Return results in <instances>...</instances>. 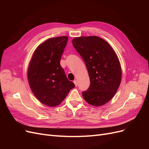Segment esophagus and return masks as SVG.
<instances>
[{"label":"esophagus","mask_w":149,"mask_h":149,"mask_svg":"<svg viewBox=\"0 0 149 149\" xmlns=\"http://www.w3.org/2000/svg\"><path fill=\"white\" fill-rule=\"evenodd\" d=\"M73 82H74V83L76 86H78V82H77V81H76V80H74Z\"/></svg>","instance_id":"34e87169"}]
</instances>
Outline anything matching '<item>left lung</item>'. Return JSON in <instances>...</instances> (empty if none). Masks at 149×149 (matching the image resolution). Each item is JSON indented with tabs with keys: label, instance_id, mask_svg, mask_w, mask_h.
Instances as JSON below:
<instances>
[{
	"label": "left lung",
	"instance_id": "1",
	"mask_svg": "<svg viewBox=\"0 0 149 149\" xmlns=\"http://www.w3.org/2000/svg\"><path fill=\"white\" fill-rule=\"evenodd\" d=\"M72 43L83 59L90 79L83 98L94 106L105 104L114 97L121 81L122 70L118 57L110 45L96 37H76Z\"/></svg>",
	"mask_w": 149,
	"mask_h": 149
}]
</instances>
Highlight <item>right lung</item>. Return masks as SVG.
<instances>
[{"label":"right lung","instance_id":"right-lung-1","mask_svg":"<svg viewBox=\"0 0 149 149\" xmlns=\"http://www.w3.org/2000/svg\"><path fill=\"white\" fill-rule=\"evenodd\" d=\"M68 40L66 36H62L40 44L29 65L27 76L31 91L40 102L48 106L60 104L75 86L60 65Z\"/></svg>","mask_w":149,"mask_h":149}]
</instances>
